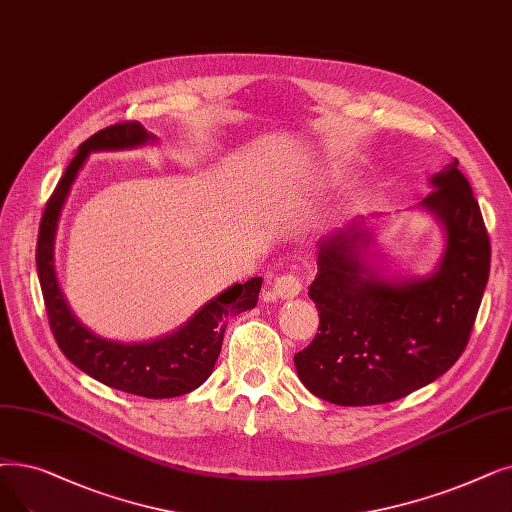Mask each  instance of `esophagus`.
I'll use <instances>...</instances> for the list:
<instances>
[{"instance_id": "1", "label": "esophagus", "mask_w": 512, "mask_h": 512, "mask_svg": "<svg viewBox=\"0 0 512 512\" xmlns=\"http://www.w3.org/2000/svg\"><path fill=\"white\" fill-rule=\"evenodd\" d=\"M274 291L282 299H293L303 291V280L299 274H282L274 282Z\"/></svg>"}]
</instances>
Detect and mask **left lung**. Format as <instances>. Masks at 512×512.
Returning a JSON list of instances; mask_svg holds the SVG:
<instances>
[{
  "instance_id": "8db88e82",
  "label": "left lung",
  "mask_w": 512,
  "mask_h": 512,
  "mask_svg": "<svg viewBox=\"0 0 512 512\" xmlns=\"http://www.w3.org/2000/svg\"><path fill=\"white\" fill-rule=\"evenodd\" d=\"M422 207L448 232L433 276L404 284L364 278V232L349 226L320 242L309 297L320 311L314 341L295 353L301 383L324 402L374 406L433 383L454 366L490 276V236L458 161L433 177Z\"/></svg>"
}]
</instances>
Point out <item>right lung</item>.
Segmentation results:
<instances>
[{
	"instance_id": "add662e5",
	"label": "right lung",
	"mask_w": 512,
	"mask_h": 512,
	"mask_svg": "<svg viewBox=\"0 0 512 512\" xmlns=\"http://www.w3.org/2000/svg\"><path fill=\"white\" fill-rule=\"evenodd\" d=\"M148 140H152V136L138 121H121L100 129L79 146L75 159L66 167L56 190L48 198L39 226L35 257L48 322L66 358L108 387L140 397L165 399L190 393L209 379L219 358L228 316H236L257 305L261 278L230 286L198 311L184 328L152 343L123 345L104 341L75 320L60 293L54 272V236L66 194L92 150L131 148Z\"/></svg>"
}]
</instances>
